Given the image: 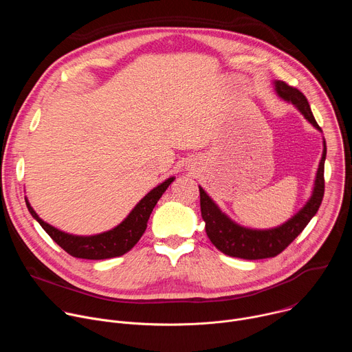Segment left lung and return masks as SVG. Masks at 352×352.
I'll return each instance as SVG.
<instances>
[{
	"mask_svg": "<svg viewBox=\"0 0 352 352\" xmlns=\"http://www.w3.org/2000/svg\"><path fill=\"white\" fill-rule=\"evenodd\" d=\"M274 89L281 98L288 103H292L316 129L322 131L312 114L311 106L304 93H300L298 89L287 85L283 80H274ZM324 160L326 142L323 140V155L319 163L312 196L296 214L276 228L254 230L234 223L219 209L204 188L199 186L200 212H202V219L206 223V234L212 243L223 254L246 261L274 258L281 254L302 232L320 208L324 195Z\"/></svg>",
	"mask_w": 352,
	"mask_h": 352,
	"instance_id": "obj_1",
	"label": "left lung"
}]
</instances>
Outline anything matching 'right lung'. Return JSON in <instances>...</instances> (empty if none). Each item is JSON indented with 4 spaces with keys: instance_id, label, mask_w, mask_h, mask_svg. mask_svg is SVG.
Wrapping results in <instances>:
<instances>
[{
    "instance_id": "1",
    "label": "right lung",
    "mask_w": 352,
    "mask_h": 352,
    "mask_svg": "<svg viewBox=\"0 0 352 352\" xmlns=\"http://www.w3.org/2000/svg\"><path fill=\"white\" fill-rule=\"evenodd\" d=\"M174 179L175 178L171 177L166 179L163 184H160L159 186L150 190L133 208V210L128 214V217L116 228L102 234H97V235H90V236L67 234L54 228L53 226L47 224L33 210L29 200L28 199L25 200H26L28 210L30 212L33 219L38 221L43 230L52 236V239L56 243H58L67 254L79 259H90V261L110 259V258H116L126 254L128 250H131L135 246V243L143 235L147 227V220L150 214H152L156 204L159 202V199L162 197V195L166 192V189Z\"/></svg>"
}]
</instances>
